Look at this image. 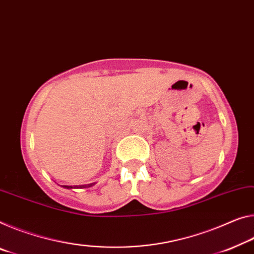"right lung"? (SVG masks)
I'll return each instance as SVG.
<instances>
[{"instance_id": "add662e5", "label": "right lung", "mask_w": 254, "mask_h": 254, "mask_svg": "<svg viewBox=\"0 0 254 254\" xmlns=\"http://www.w3.org/2000/svg\"><path fill=\"white\" fill-rule=\"evenodd\" d=\"M95 183H90V184H83V185H73V187H71V185H63V188L65 189H69V190H72V189H86V188H90L94 185Z\"/></svg>"}]
</instances>
